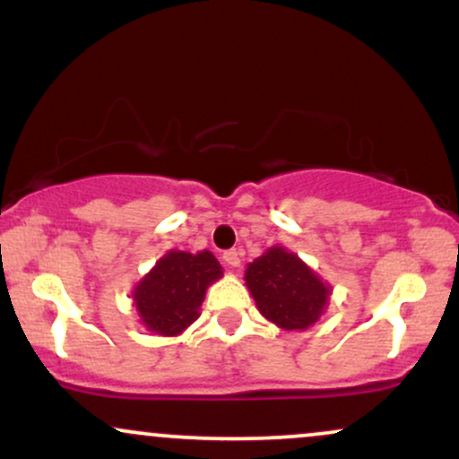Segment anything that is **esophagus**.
I'll use <instances>...</instances> for the list:
<instances>
[{
	"label": "esophagus",
	"mask_w": 459,
	"mask_h": 459,
	"mask_svg": "<svg viewBox=\"0 0 459 459\" xmlns=\"http://www.w3.org/2000/svg\"><path fill=\"white\" fill-rule=\"evenodd\" d=\"M224 261L229 263L230 267H239V263H241V252L237 250V247H233V250H226V252H224Z\"/></svg>",
	"instance_id": "1"
}]
</instances>
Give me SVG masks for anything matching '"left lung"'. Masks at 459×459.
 I'll return each mask as SVG.
<instances>
[{
    "label": "left lung",
    "mask_w": 459,
    "mask_h": 459,
    "mask_svg": "<svg viewBox=\"0 0 459 459\" xmlns=\"http://www.w3.org/2000/svg\"><path fill=\"white\" fill-rule=\"evenodd\" d=\"M246 284L261 315L284 330L313 325L328 304L330 289L291 252L270 247L246 270Z\"/></svg>",
    "instance_id": "obj_1"
}]
</instances>
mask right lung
Returning <instances> with one entry per match:
<instances>
[{"mask_svg": "<svg viewBox=\"0 0 459 459\" xmlns=\"http://www.w3.org/2000/svg\"><path fill=\"white\" fill-rule=\"evenodd\" d=\"M220 276L222 267L212 252L172 250L135 287V308L146 328L175 336L198 319L204 291Z\"/></svg>", "mask_w": 459, "mask_h": 459, "instance_id": "obj_1", "label": "right lung"}]
</instances>
